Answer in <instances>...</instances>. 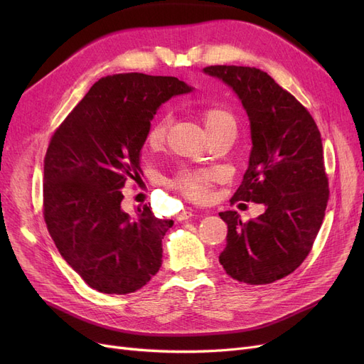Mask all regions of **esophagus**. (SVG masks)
Wrapping results in <instances>:
<instances>
[{"instance_id": "1", "label": "esophagus", "mask_w": 364, "mask_h": 364, "mask_svg": "<svg viewBox=\"0 0 364 364\" xmlns=\"http://www.w3.org/2000/svg\"><path fill=\"white\" fill-rule=\"evenodd\" d=\"M192 217H193V213L188 211V209H184V211H181V213L177 215V220H178V221H186V220L192 218Z\"/></svg>"}]
</instances>
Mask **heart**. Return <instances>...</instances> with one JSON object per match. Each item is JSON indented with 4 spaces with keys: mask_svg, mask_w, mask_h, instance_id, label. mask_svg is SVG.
I'll use <instances>...</instances> for the list:
<instances>
[{
    "mask_svg": "<svg viewBox=\"0 0 364 364\" xmlns=\"http://www.w3.org/2000/svg\"><path fill=\"white\" fill-rule=\"evenodd\" d=\"M202 119L209 136L214 132L235 129L236 119L235 114L224 106L209 105L202 109ZM171 127V114L168 112L161 113L159 117L151 122L147 131V144L151 149H158L162 146L168 136V129ZM220 180V172L211 168H186L177 172L172 180V186L176 190L193 202H205L211 198V190L215 181Z\"/></svg>",
    "mask_w": 364,
    "mask_h": 364,
    "instance_id": "obj_1",
    "label": "heart"
}]
</instances>
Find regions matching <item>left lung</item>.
Instances as JSON below:
<instances>
[{
	"label": "left lung",
	"instance_id": "1",
	"mask_svg": "<svg viewBox=\"0 0 364 364\" xmlns=\"http://www.w3.org/2000/svg\"><path fill=\"white\" fill-rule=\"evenodd\" d=\"M203 72L230 85L250 117V166L230 202L265 206L246 223L236 211L220 213L228 227L220 264L239 282L273 283L309 257L324 218L329 183L320 131L310 112L267 72L227 65Z\"/></svg>",
	"mask_w": 364,
	"mask_h": 364
}]
</instances>
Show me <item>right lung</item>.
<instances>
[{
	"instance_id": "add662e5",
	"label": "right lung",
	"mask_w": 364,
	"mask_h": 364,
	"mask_svg": "<svg viewBox=\"0 0 364 364\" xmlns=\"http://www.w3.org/2000/svg\"><path fill=\"white\" fill-rule=\"evenodd\" d=\"M190 91L174 76L109 75L53 134L44 220L60 255L95 291L136 292L159 270L162 239L174 221L156 218L150 203L131 218L121 208V188L140 178V150L158 107Z\"/></svg>"
}]
</instances>
